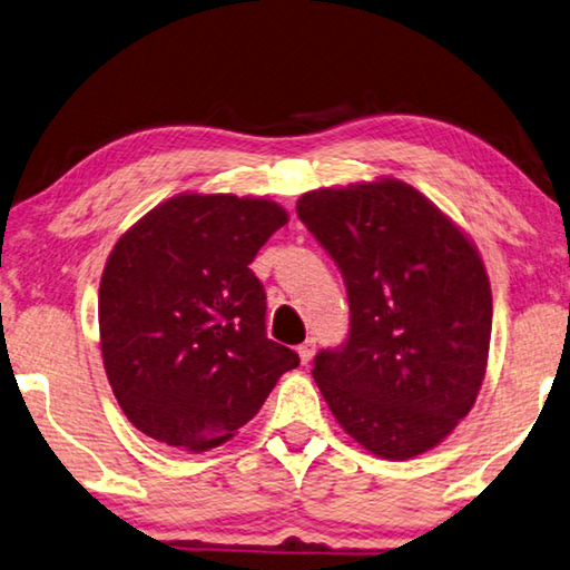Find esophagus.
<instances>
[{
    "instance_id": "obj_1",
    "label": "esophagus",
    "mask_w": 570,
    "mask_h": 570,
    "mask_svg": "<svg viewBox=\"0 0 570 570\" xmlns=\"http://www.w3.org/2000/svg\"><path fill=\"white\" fill-rule=\"evenodd\" d=\"M314 351H316V341L314 338H306L304 344L298 346V358H302V364H308V361H312Z\"/></svg>"
}]
</instances>
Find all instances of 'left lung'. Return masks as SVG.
Listing matches in <instances>:
<instances>
[{"instance_id": "left-lung-1", "label": "left lung", "mask_w": 570, "mask_h": 570, "mask_svg": "<svg viewBox=\"0 0 570 570\" xmlns=\"http://www.w3.org/2000/svg\"><path fill=\"white\" fill-rule=\"evenodd\" d=\"M298 219L344 276L351 328L314 379L351 439L381 459L421 456L473 409L491 344L481 254L436 204L384 177L306 191Z\"/></svg>"}]
</instances>
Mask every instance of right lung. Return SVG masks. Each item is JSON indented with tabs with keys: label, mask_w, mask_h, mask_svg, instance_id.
Segmentation results:
<instances>
[{
	"label": "right lung",
	"mask_w": 570,
	"mask_h": 570,
	"mask_svg": "<svg viewBox=\"0 0 570 570\" xmlns=\"http://www.w3.org/2000/svg\"><path fill=\"white\" fill-rule=\"evenodd\" d=\"M286 222L262 196L177 194L114 244L99 341L134 429L184 451L222 446L298 366L266 336V294L249 268Z\"/></svg>",
	"instance_id": "right-lung-1"
}]
</instances>
